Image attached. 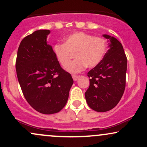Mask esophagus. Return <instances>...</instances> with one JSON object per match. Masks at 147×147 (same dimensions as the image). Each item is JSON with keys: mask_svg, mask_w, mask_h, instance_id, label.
Returning <instances> with one entry per match:
<instances>
[{"mask_svg": "<svg viewBox=\"0 0 147 147\" xmlns=\"http://www.w3.org/2000/svg\"><path fill=\"white\" fill-rule=\"evenodd\" d=\"M72 79H73L74 81H77V79H79V76H77V75H72Z\"/></svg>", "mask_w": 147, "mask_h": 147, "instance_id": "obj_1", "label": "esophagus"}]
</instances>
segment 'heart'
Here are the masks:
<instances>
[{
	"instance_id": "heart-1",
	"label": "heart",
	"mask_w": 147,
	"mask_h": 147,
	"mask_svg": "<svg viewBox=\"0 0 147 147\" xmlns=\"http://www.w3.org/2000/svg\"><path fill=\"white\" fill-rule=\"evenodd\" d=\"M53 51L57 61L63 68L75 53L76 59L65 69L71 73H78L86 66L93 68L100 63L106 51V41L101 37L78 32L67 36L64 44L54 45Z\"/></svg>"
}]
</instances>
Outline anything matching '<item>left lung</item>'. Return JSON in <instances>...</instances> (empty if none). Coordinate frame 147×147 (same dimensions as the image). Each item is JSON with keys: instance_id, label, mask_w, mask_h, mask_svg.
Returning a JSON list of instances; mask_svg holds the SVG:
<instances>
[{"instance_id": "obj_1", "label": "left lung", "mask_w": 147, "mask_h": 147, "mask_svg": "<svg viewBox=\"0 0 147 147\" xmlns=\"http://www.w3.org/2000/svg\"><path fill=\"white\" fill-rule=\"evenodd\" d=\"M109 50L98 65L88 72L90 86L85 92L88 105L97 112L113 109L122 98L126 86L127 59L122 43L108 34Z\"/></svg>"}]
</instances>
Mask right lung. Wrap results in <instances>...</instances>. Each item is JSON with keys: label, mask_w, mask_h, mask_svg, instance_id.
<instances>
[{"label": "right lung", "mask_w": 147, "mask_h": 147, "mask_svg": "<svg viewBox=\"0 0 147 147\" xmlns=\"http://www.w3.org/2000/svg\"><path fill=\"white\" fill-rule=\"evenodd\" d=\"M49 30L25 36L18 49L16 70L22 92L34 109L43 114L59 112L66 104L73 84L72 76L61 67L51 45Z\"/></svg>", "instance_id": "1"}]
</instances>
